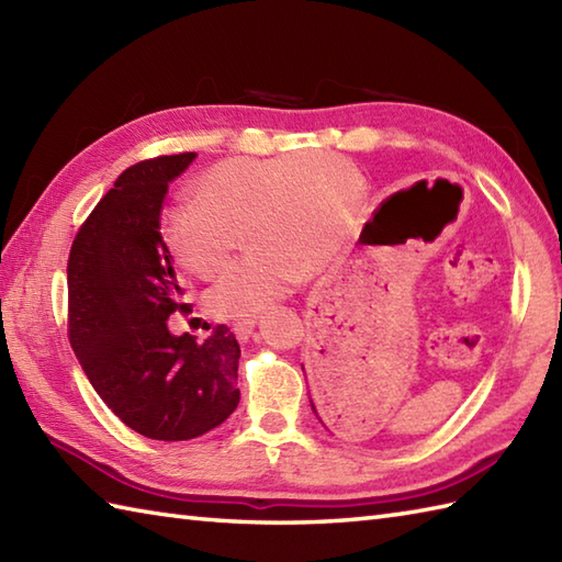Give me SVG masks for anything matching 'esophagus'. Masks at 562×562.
<instances>
[{
	"mask_svg": "<svg viewBox=\"0 0 562 562\" xmlns=\"http://www.w3.org/2000/svg\"><path fill=\"white\" fill-rule=\"evenodd\" d=\"M254 328H256V318H241V321H236V324H234V333H236L238 340H248L250 333H254Z\"/></svg>",
	"mask_w": 562,
	"mask_h": 562,
	"instance_id": "1",
	"label": "esophagus"
}]
</instances>
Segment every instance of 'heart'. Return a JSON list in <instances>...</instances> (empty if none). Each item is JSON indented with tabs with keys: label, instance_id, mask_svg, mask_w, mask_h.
Wrapping results in <instances>:
<instances>
[{
	"label": "heart",
	"instance_id": "b5f03b06",
	"mask_svg": "<svg viewBox=\"0 0 562 562\" xmlns=\"http://www.w3.org/2000/svg\"><path fill=\"white\" fill-rule=\"evenodd\" d=\"M198 193L202 202L181 200L166 210L164 244L178 266L212 280L246 232L254 250L210 292L214 314L244 318L338 254L360 207V176L336 151L306 149L214 164L200 176Z\"/></svg>",
	"mask_w": 562,
	"mask_h": 562
}]
</instances>
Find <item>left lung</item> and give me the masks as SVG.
<instances>
[{
  "label": "left lung",
  "instance_id": "8db88e82",
  "mask_svg": "<svg viewBox=\"0 0 562 562\" xmlns=\"http://www.w3.org/2000/svg\"><path fill=\"white\" fill-rule=\"evenodd\" d=\"M312 411H314V413H316V417H318V408H316V405H314V401H312ZM321 413H324V415L328 417V423H330V425H336L338 429H340V427H345V425H342V423H345V417H342V420H340V417H338L336 413H333V411H330V415H328V411H326V408L321 411ZM318 420L324 423V417H318ZM348 427H350V423H348Z\"/></svg>",
  "mask_w": 562,
  "mask_h": 562
}]
</instances>
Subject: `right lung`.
<instances>
[{"instance_id":"1","label":"right lung","mask_w":562,"mask_h":562,"mask_svg":"<svg viewBox=\"0 0 562 562\" xmlns=\"http://www.w3.org/2000/svg\"><path fill=\"white\" fill-rule=\"evenodd\" d=\"M195 151L130 166L79 226L67 262V328L101 401L142 437L195 439L238 405L241 348L224 324L205 342L173 336L186 290L161 238L169 183Z\"/></svg>"}]
</instances>
